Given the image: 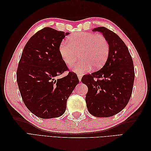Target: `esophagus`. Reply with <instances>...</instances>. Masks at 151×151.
<instances>
[{
  "label": "esophagus",
  "instance_id": "esophagus-1",
  "mask_svg": "<svg viewBox=\"0 0 151 151\" xmlns=\"http://www.w3.org/2000/svg\"><path fill=\"white\" fill-rule=\"evenodd\" d=\"M78 80H79V81L81 82V78H82V75H81V74H78Z\"/></svg>",
  "mask_w": 151,
  "mask_h": 151
}]
</instances>
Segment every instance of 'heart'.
<instances>
[{"label": "heart", "instance_id": "1", "mask_svg": "<svg viewBox=\"0 0 151 151\" xmlns=\"http://www.w3.org/2000/svg\"><path fill=\"white\" fill-rule=\"evenodd\" d=\"M59 52L67 65H71L79 54L82 60L70 69L75 73H82L90 70L91 65L95 69L104 65L110 52V45L102 34L76 33L71 35L68 41L60 43Z\"/></svg>", "mask_w": 151, "mask_h": 151}]
</instances>
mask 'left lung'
<instances>
[{"label": "left lung", "instance_id": "obj_1", "mask_svg": "<svg viewBox=\"0 0 151 151\" xmlns=\"http://www.w3.org/2000/svg\"><path fill=\"white\" fill-rule=\"evenodd\" d=\"M101 32L110 45L106 62L101 69L83 76L88 86L86 102L89 113L97 117H108L125 108L133 89L134 67L128 47L113 31L104 27L93 29Z\"/></svg>", "mask_w": 151, "mask_h": 151}]
</instances>
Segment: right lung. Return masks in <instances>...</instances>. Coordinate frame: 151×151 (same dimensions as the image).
<instances>
[{
    "label": "right lung",
    "instance_id": "add662e5",
    "mask_svg": "<svg viewBox=\"0 0 151 151\" xmlns=\"http://www.w3.org/2000/svg\"><path fill=\"white\" fill-rule=\"evenodd\" d=\"M69 33L50 27L39 30L24 46L17 70V82L27 108L42 119L58 117L66 110L67 99L79 83L59 52L62 40Z\"/></svg>",
    "mask_w": 151,
    "mask_h": 151
}]
</instances>
